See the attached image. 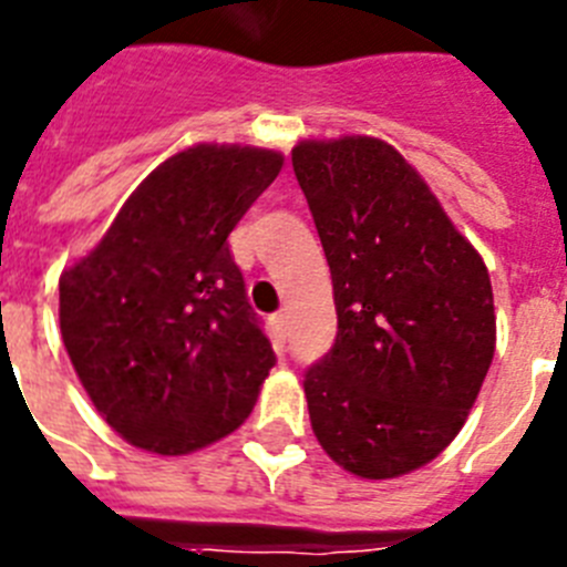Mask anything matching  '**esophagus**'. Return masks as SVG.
<instances>
[{
  "mask_svg": "<svg viewBox=\"0 0 567 567\" xmlns=\"http://www.w3.org/2000/svg\"><path fill=\"white\" fill-rule=\"evenodd\" d=\"M272 327H275V332L280 334V338L287 340V312H278V315H272Z\"/></svg>",
  "mask_w": 567,
  "mask_h": 567,
  "instance_id": "obj_1",
  "label": "esophagus"
}]
</instances>
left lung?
<instances>
[{
	"label": "left lung",
	"instance_id": "1",
	"mask_svg": "<svg viewBox=\"0 0 567 567\" xmlns=\"http://www.w3.org/2000/svg\"><path fill=\"white\" fill-rule=\"evenodd\" d=\"M292 167L338 312L332 352L303 380L312 432L354 477H400L457 437L488 374V269L389 142L309 138Z\"/></svg>",
	"mask_w": 567,
	"mask_h": 567
}]
</instances>
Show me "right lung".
Segmentation results:
<instances>
[{"instance_id":"add662e5","label":"right lung","mask_w":567,"mask_h":567,"mask_svg":"<svg viewBox=\"0 0 567 567\" xmlns=\"http://www.w3.org/2000/svg\"><path fill=\"white\" fill-rule=\"evenodd\" d=\"M280 167L278 150L249 144L169 155L59 278L70 363L135 449L193 454L252 412L275 352L227 238Z\"/></svg>"}]
</instances>
